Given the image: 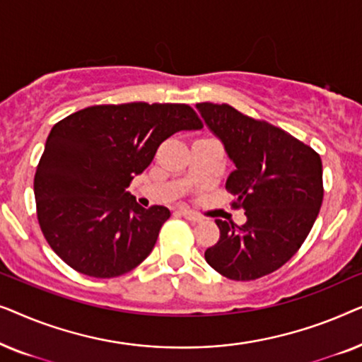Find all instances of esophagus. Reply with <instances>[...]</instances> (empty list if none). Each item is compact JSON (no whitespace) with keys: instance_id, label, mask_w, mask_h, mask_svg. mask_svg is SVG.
Returning <instances> with one entry per match:
<instances>
[{"instance_id":"1","label":"esophagus","mask_w":362,"mask_h":362,"mask_svg":"<svg viewBox=\"0 0 362 362\" xmlns=\"http://www.w3.org/2000/svg\"><path fill=\"white\" fill-rule=\"evenodd\" d=\"M180 212L186 217L187 221H192V222H201L202 221V217L197 214V212H194L192 209H187V207H181Z\"/></svg>"}]
</instances>
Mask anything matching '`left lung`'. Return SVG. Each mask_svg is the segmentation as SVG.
<instances>
[{
    "label": "left lung",
    "instance_id": "obj_1",
    "mask_svg": "<svg viewBox=\"0 0 362 362\" xmlns=\"http://www.w3.org/2000/svg\"><path fill=\"white\" fill-rule=\"evenodd\" d=\"M221 138L235 170L226 189L247 222L216 219L217 244L206 262L226 279L249 281L279 270L308 237L323 204V165L313 148L288 132L235 110L229 103H197Z\"/></svg>",
    "mask_w": 362,
    "mask_h": 362
}]
</instances>
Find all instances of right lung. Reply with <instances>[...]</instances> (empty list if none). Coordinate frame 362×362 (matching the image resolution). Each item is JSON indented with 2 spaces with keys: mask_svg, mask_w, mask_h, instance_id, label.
Returning <instances> with one entry per match:
<instances>
[{
  "mask_svg": "<svg viewBox=\"0 0 362 362\" xmlns=\"http://www.w3.org/2000/svg\"><path fill=\"white\" fill-rule=\"evenodd\" d=\"M201 127L186 103L146 102L93 105L57 122L34 176L37 222L51 249L95 279L140 265L171 212L145 209L125 189L163 141Z\"/></svg>",
  "mask_w": 362,
  "mask_h": 362,
  "instance_id": "obj_1",
  "label": "right lung"
}]
</instances>
